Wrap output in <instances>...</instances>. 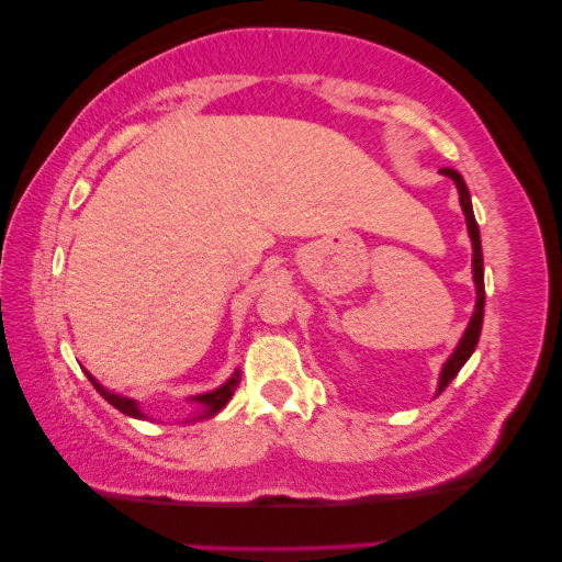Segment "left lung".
<instances>
[{
	"label": "left lung",
	"mask_w": 562,
	"mask_h": 562,
	"mask_svg": "<svg viewBox=\"0 0 562 562\" xmlns=\"http://www.w3.org/2000/svg\"><path fill=\"white\" fill-rule=\"evenodd\" d=\"M442 176H450L452 181H456L458 187V194H460V206H463V214H465V225H468V235H471V245H473V283H475V310L471 314V322H468L463 337H460V342L456 345V350H452V356L445 360L442 371H440V381H437V394H442L445 389L450 386V381L456 379L460 368L465 366V360L473 356L475 345H479V337H481V327H483V304H486V289H483V252H481V233H479V222H475V214H473V204H471V191H468L463 176L458 171H452V168H442L440 171Z\"/></svg>",
	"instance_id": "left-lung-1"
}]
</instances>
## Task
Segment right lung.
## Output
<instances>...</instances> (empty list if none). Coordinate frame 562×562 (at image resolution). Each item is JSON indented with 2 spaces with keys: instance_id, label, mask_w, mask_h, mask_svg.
Returning <instances> with one entry per match:
<instances>
[{
  "instance_id": "add662e5",
  "label": "right lung",
  "mask_w": 562,
  "mask_h": 562,
  "mask_svg": "<svg viewBox=\"0 0 562 562\" xmlns=\"http://www.w3.org/2000/svg\"><path fill=\"white\" fill-rule=\"evenodd\" d=\"M89 375V381L94 383V389L99 391V394H102L106 402H110L114 409H120L122 414H127V417H133V419H150L148 414H145L143 409H140V404L135 402V398H130V396H122V394H114V391H106L102 383H99L94 375L91 373H87ZM237 383H240V371H235L233 375H229V379L222 383V386H217L214 391H206V394H196V396H189V404H194V412H191V417L187 419V422H202V419H206V417H214V414H217L220 409H225L227 406V402L229 398H233V394H235V389H237Z\"/></svg>"
}]
</instances>
